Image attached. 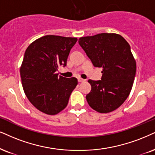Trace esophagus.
Here are the masks:
<instances>
[{"label":"esophagus","instance_id":"34e87169","mask_svg":"<svg viewBox=\"0 0 155 155\" xmlns=\"http://www.w3.org/2000/svg\"><path fill=\"white\" fill-rule=\"evenodd\" d=\"M78 82H79V83H82V82H84L85 81V80H84V79H83V78H78Z\"/></svg>","mask_w":155,"mask_h":155}]
</instances>
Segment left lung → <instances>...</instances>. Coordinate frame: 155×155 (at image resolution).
I'll use <instances>...</instances> for the list:
<instances>
[{"label": "left lung", "instance_id": "obj_1", "mask_svg": "<svg viewBox=\"0 0 155 155\" xmlns=\"http://www.w3.org/2000/svg\"><path fill=\"white\" fill-rule=\"evenodd\" d=\"M93 66L102 68L101 80L88 83L89 106L102 114L116 110L128 98L136 75V61L129 43L117 34L102 33L79 39Z\"/></svg>", "mask_w": 155, "mask_h": 155}]
</instances>
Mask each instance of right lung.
<instances>
[{
	"label": "right lung",
	"instance_id": "obj_1",
	"mask_svg": "<svg viewBox=\"0 0 155 155\" xmlns=\"http://www.w3.org/2000/svg\"><path fill=\"white\" fill-rule=\"evenodd\" d=\"M77 38L47 35L32 42L25 51L20 68L22 86L31 104L40 111L55 115L67 106L78 85L75 78L58 76Z\"/></svg>",
	"mask_w": 155,
	"mask_h": 155
}]
</instances>
